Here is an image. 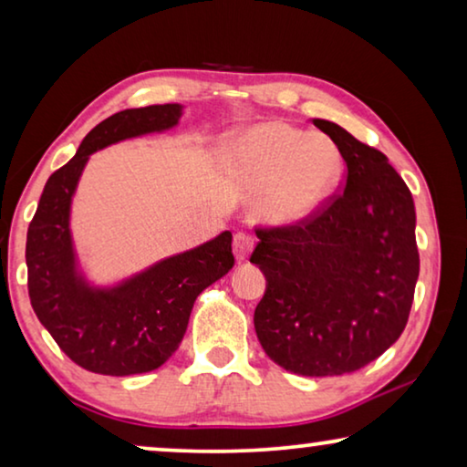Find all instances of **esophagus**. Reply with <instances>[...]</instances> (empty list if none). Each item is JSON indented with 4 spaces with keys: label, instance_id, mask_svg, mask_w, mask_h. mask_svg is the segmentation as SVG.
I'll list each match as a JSON object with an SVG mask.
<instances>
[{
    "label": "esophagus",
    "instance_id": "34e87169",
    "mask_svg": "<svg viewBox=\"0 0 467 467\" xmlns=\"http://www.w3.org/2000/svg\"><path fill=\"white\" fill-rule=\"evenodd\" d=\"M254 248V240L251 238V235L244 234V232H238L234 235V254L235 259L238 261H246L248 257H251Z\"/></svg>",
    "mask_w": 467,
    "mask_h": 467
}]
</instances>
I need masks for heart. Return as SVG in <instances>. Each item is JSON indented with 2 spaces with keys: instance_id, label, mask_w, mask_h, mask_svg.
<instances>
[{
  "instance_id": "obj_1",
  "label": "heart",
  "mask_w": 467,
  "mask_h": 467,
  "mask_svg": "<svg viewBox=\"0 0 467 467\" xmlns=\"http://www.w3.org/2000/svg\"><path fill=\"white\" fill-rule=\"evenodd\" d=\"M223 171L259 182L251 197L254 219L297 225L327 206L342 181V155L329 138L283 120L238 127L214 149Z\"/></svg>"
}]
</instances>
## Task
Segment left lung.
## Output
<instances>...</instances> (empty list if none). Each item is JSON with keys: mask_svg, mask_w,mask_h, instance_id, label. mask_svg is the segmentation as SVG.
Returning a JSON list of instances; mask_svg holds the SVG:
<instances>
[{"mask_svg": "<svg viewBox=\"0 0 467 467\" xmlns=\"http://www.w3.org/2000/svg\"><path fill=\"white\" fill-rule=\"evenodd\" d=\"M347 163V187L321 214L257 232L251 264L265 276L254 331L265 355L299 376H340L401 336L419 278L410 189L380 150L312 120Z\"/></svg>", "mask_w": 467, "mask_h": 467, "instance_id": "obj_1", "label": "left lung"}]
</instances>
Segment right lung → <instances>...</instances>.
Listing matches in <instances>:
<instances>
[{
  "label": "right lung",
  "mask_w": 467,
  "mask_h": 467,
  "mask_svg": "<svg viewBox=\"0 0 467 467\" xmlns=\"http://www.w3.org/2000/svg\"><path fill=\"white\" fill-rule=\"evenodd\" d=\"M182 112V104H161L101 120L48 178L29 223L25 259L31 306L63 353L88 372L131 376L161 368L182 342L200 293L234 267L232 232L106 285L88 278L76 251L72 202L93 152L168 131Z\"/></svg>",
  "instance_id": "1"
}]
</instances>
